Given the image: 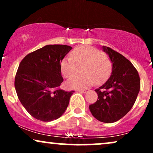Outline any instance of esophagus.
I'll return each mask as SVG.
<instances>
[{"label":"esophagus","instance_id":"34e87169","mask_svg":"<svg viewBox=\"0 0 153 153\" xmlns=\"http://www.w3.org/2000/svg\"><path fill=\"white\" fill-rule=\"evenodd\" d=\"M88 91H89L88 89H79V90H78V92H80V93H86Z\"/></svg>","mask_w":153,"mask_h":153}]
</instances>
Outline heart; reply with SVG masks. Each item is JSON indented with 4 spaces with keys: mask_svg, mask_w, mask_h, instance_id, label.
<instances>
[{
    "mask_svg": "<svg viewBox=\"0 0 153 153\" xmlns=\"http://www.w3.org/2000/svg\"><path fill=\"white\" fill-rule=\"evenodd\" d=\"M81 68L82 74L73 77L67 82L71 89L85 88L92 85L102 83L108 79L112 71V62L108 54L88 45L75 47L71 57L63 59L60 69L65 78L76 75Z\"/></svg>",
    "mask_w": 153,
    "mask_h": 153,
    "instance_id": "b5f03b06",
    "label": "heart"
}]
</instances>
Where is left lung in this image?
Masks as SVG:
<instances>
[{
  "label": "left lung",
  "mask_w": 153,
  "mask_h": 153,
  "mask_svg": "<svg viewBox=\"0 0 153 153\" xmlns=\"http://www.w3.org/2000/svg\"><path fill=\"white\" fill-rule=\"evenodd\" d=\"M103 49L111 59V75L101 86L95 89L98 99L89 108L100 122L113 123L132 108L140 89V79L129 59L111 47L103 46Z\"/></svg>",
  "instance_id": "obj_1"
}]
</instances>
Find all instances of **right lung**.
Listing matches in <instances>:
<instances>
[{
    "mask_svg": "<svg viewBox=\"0 0 153 153\" xmlns=\"http://www.w3.org/2000/svg\"><path fill=\"white\" fill-rule=\"evenodd\" d=\"M71 50L68 45H46L28 54L19 64L16 91L23 106L34 118L51 122L66 110L74 91L59 88L63 82L60 63Z\"/></svg>",
    "mask_w": 153,
    "mask_h": 153,
    "instance_id": "right-lung-1",
    "label": "right lung"
}]
</instances>
